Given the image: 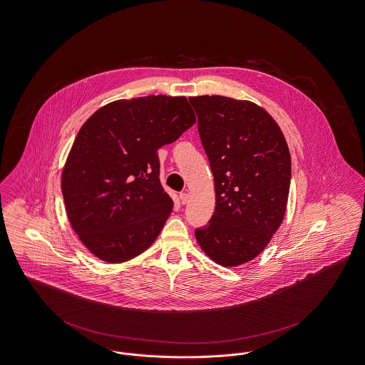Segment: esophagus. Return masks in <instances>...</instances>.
<instances>
[{"instance_id":"obj_1","label":"esophagus","mask_w":365,"mask_h":365,"mask_svg":"<svg viewBox=\"0 0 365 365\" xmlns=\"http://www.w3.org/2000/svg\"><path fill=\"white\" fill-rule=\"evenodd\" d=\"M180 200H181V203H182V205L188 203V200H190V194H188V192H181V194H180Z\"/></svg>"}]
</instances>
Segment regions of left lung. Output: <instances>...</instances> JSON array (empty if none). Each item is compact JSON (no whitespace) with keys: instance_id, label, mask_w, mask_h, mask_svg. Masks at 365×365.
I'll list each match as a JSON object with an SVG mask.
<instances>
[{"instance_id":"1","label":"left lung","mask_w":365,"mask_h":365,"mask_svg":"<svg viewBox=\"0 0 365 365\" xmlns=\"http://www.w3.org/2000/svg\"><path fill=\"white\" fill-rule=\"evenodd\" d=\"M215 177L216 207L196 228L202 250L222 267L259 256L279 228L291 187V153L277 122L242 99L190 98Z\"/></svg>"}]
</instances>
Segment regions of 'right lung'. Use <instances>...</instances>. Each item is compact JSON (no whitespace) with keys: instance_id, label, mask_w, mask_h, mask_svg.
<instances>
[{"instance_id":"obj_1","label":"right lung","mask_w":365,"mask_h":365,"mask_svg":"<svg viewBox=\"0 0 365 365\" xmlns=\"http://www.w3.org/2000/svg\"><path fill=\"white\" fill-rule=\"evenodd\" d=\"M195 122L187 98L148 96L113 101L81 125L61 187L74 232L98 259L123 263L155 242L174 205L158 149Z\"/></svg>"}]
</instances>
